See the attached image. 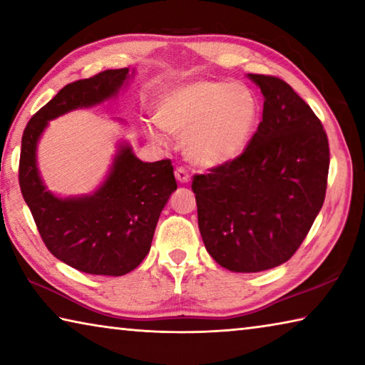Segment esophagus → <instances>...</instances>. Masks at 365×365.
Returning a JSON list of instances; mask_svg holds the SVG:
<instances>
[{
    "label": "esophagus",
    "instance_id": "1",
    "mask_svg": "<svg viewBox=\"0 0 365 365\" xmlns=\"http://www.w3.org/2000/svg\"><path fill=\"white\" fill-rule=\"evenodd\" d=\"M175 178L180 183H188L190 182V174L185 168H177L175 169Z\"/></svg>",
    "mask_w": 365,
    "mask_h": 365
}]
</instances>
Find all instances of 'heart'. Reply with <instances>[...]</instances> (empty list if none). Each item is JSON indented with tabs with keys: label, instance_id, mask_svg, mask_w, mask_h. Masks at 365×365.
Segmentation results:
<instances>
[{
	"label": "heart",
	"instance_id": "obj_1",
	"mask_svg": "<svg viewBox=\"0 0 365 365\" xmlns=\"http://www.w3.org/2000/svg\"><path fill=\"white\" fill-rule=\"evenodd\" d=\"M259 100L251 86L224 78L172 85L156 101L159 127L185 138V154L196 165L215 168L242 156L255 135ZM160 141L158 133L151 132Z\"/></svg>",
	"mask_w": 365,
	"mask_h": 365
}]
</instances>
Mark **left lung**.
<instances>
[{"mask_svg": "<svg viewBox=\"0 0 365 365\" xmlns=\"http://www.w3.org/2000/svg\"><path fill=\"white\" fill-rule=\"evenodd\" d=\"M264 95L248 148L195 175L197 225L209 255L232 272H261L292 257L322 209L330 150L322 122L279 77L248 73Z\"/></svg>", "mask_w": 365, "mask_h": 365, "instance_id": "1", "label": "left lung"}]
</instances>
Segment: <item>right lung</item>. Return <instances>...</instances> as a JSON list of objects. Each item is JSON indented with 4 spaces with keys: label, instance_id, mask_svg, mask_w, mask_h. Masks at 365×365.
Instances as JSON below:
<instances>
[{
    "label": "right lung",
    "instance_id": "1",
    "mask_svg": "<svg viewBox=\"0 0 365 365\" xmlns=\"http://www.w3.org/2000/svg\"><path fill=\"white\" fill-rule=\"evenodd\" d=\"M128 67L66 85L29 120L22 135L19 185L43 243L54 257L93 275H125L150 252L160 211L177 190L170 159L143 163L119 145L109 174L91 195L59 197L36 168V145L48 122L115 96Z\"/></svg>",
    "mask_w": 365,
    "mask_h": 365
}]
</instances>
